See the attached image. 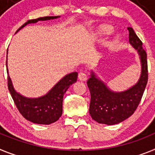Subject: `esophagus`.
<instances>
[{"instance_id":"obj_1","label":"esophagus","mask_w":155,"mask_h":155,"mask_svg":"<svg viewBox=\"0 0 155 155\" xmlns=\"http://www.w3.org/2000/svg\"><path fill=\"white\" fill-rule=\"evenodd\" d=\"M78 78H79V80H81V81H85L86 79H87V74L84 72H80L79 73V75H78Z\"/></svg>"}]
</instances>
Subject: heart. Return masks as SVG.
<instances>
[{
	"mask_svg": "<svg viewBox=\"0 0 155 155\" xmlns=\"http://www.w3.org/2000/svg\"><path fill=\"white\" fill-rule=\"evenodd\" d=\"M101 32L102 34H110V33L112 32V29H111V27H110V26L105 25V26H104V27L101 28Z\"/></svg>",
	"mask_w": 155,
	"mask_h": 155,
	"instance_id": "1",
	"label": "heart"
}]
</instances>
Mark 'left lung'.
<instances>
[{"instance_id":"obj_1","label":"left lung","mask_w":155,"mask_h":155,"mask_svg":"<svg viewBox=\"0 0 155 155\" xmlns=\"http://www.w3.org/2000/svg\"><path fill=\"white\" fill-rule=\"evenodd\" d=\"M129 41L140 55L141 75L134 86L123 92L111 91L103 82L91 72L87 86L91 92L90 115L98 123L118 124L131 116L139 105L148 80L147 53L143 43L131 27H128Z\"/></svg>"}]
</instances>
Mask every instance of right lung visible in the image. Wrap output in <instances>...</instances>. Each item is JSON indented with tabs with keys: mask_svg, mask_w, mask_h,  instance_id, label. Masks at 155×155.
<instances>
[{
	"mask_svg": "<svg viewBox=\"0 0 155 155\" xmlns=\"http://www.w3.org/2000/svg\"><path fill=\"white\" fill-rule=\"evenodd\" d=\"M59 16H46L36 19L28 20L16 31L25 26L27 24L36 23L38 21L54 19ZM8 87L16 107L21 115L27 120L37 124L49 125L56 122L62 115V101L64 94L68 87L77 80L78 73L72 72L63 77L53 88L43 97L38 98H27L16 92L8 75Z\"/></svg>",
	"mask_w": 155,
	"mask_h": 155,
	"instance_id": "obj_1",
	"label": "right lung"
}]
</instances>
